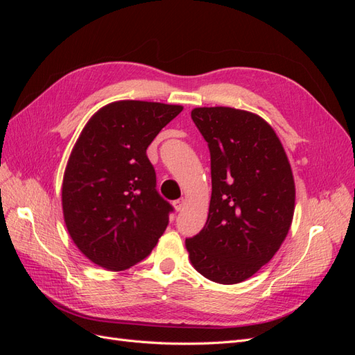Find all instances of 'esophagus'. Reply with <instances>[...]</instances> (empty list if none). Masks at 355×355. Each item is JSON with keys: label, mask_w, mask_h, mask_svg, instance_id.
I'll return each mask as SVG.
<instances>
[{"label": "esophagus", "mask_w": 355, "mask_h": 355, "mask_svg": "<svg viewBox=\"0 0 355 355\" xmlns=\"http://www.w3.org/2000/svg\"><path fill=\"white\" fill-rule=\"evenodd\" d=\"M173 206H175V210H176V211H180L182 209L185 207V200H184V198H179V200L173 201Z\"/></svg>", "instance_id": "34e87169"}]
</instances>
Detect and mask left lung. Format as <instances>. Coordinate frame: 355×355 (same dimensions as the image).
<instances>
[{"label": "left lung", "mask_w": 355, "mask_h": 355, "mask_svg": "<svg viewBox=\"0 0 355 355\" xmlns=\"http://www.w3.org/2000/svg\"><path fill=\"white\" fill-rule=\"evenodd\" d=\"M209 145L211 198L204 228L187 239L189 261L209 280L237 284L272 259L295 211L292 167L274 128L228 108L191 112Z\"/></svg>", "instance_id": "1"}]
</instances>
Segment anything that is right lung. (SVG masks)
Here are the masks:
<instances>
[{"label":"right lung","mask_w":355,"mask_h":355,"mask_svg":"<svg viewBox=\"0 0 355 355\" xmlns=\"http://www.w3.org/2000/svg\"><path fill=\"white\" fill-rule=\"evenodd\" d=\"M184 106L118 101L96 112L63 175V218L89 259L123 271L153 252L173 207L158 194L146 149Z\"/></svg>","instance_id":"right-lung-1"}]
</instances>
